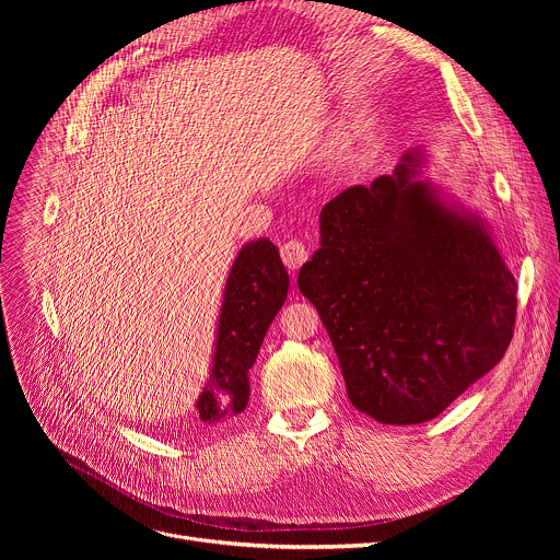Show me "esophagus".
<instances>
[{"instance_id": "obj_1", "label": "esophagus", "mask_w": 560, "mask_h": 560, "mask_svg": "<svg viewBox=\"0 0 560 560\" xmlns=\"http://www.w3.org/2000/svg\"><path fill=\"white\" fill-rule=\"evenodd\" d=\"M281 258H283V262L288 265L290 270H300L302 265L306 262V258H308V249L300 241H285L281 245Z\"/></svg>"}]
</instances>
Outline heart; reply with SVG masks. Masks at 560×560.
Returning a JSON list of instances; mask_svg holds the SVG:
<instances>
[{
  "mask_svg": "<svg viewBox=\"0 0 560 560\" xmlns=\"http://www.w3.org/2000/svg\"><path fill=\"white\" fill-rule=\"evenodd\" d=\"M229 201H231V203H233V201H235V197H231V199H229Z\"/></svg>",
  "mask_w": 560,
  "mask_h": 560,
  "instance_id": "obj_1",
  "label": "heart"
}]
</instances>
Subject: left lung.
<instances>
[{"instance_id":"obj_1","label":"left lung","mask_w":560,"mask_h":560,"mask_svg":"<svg viewBox=\"0 0 560 560\" xmlns=\"http://www.w3.org/2000/svg\"><path fill=\"white\" fill-rule=\"evenodd\" d=\"M418 156L351 186L319 213L300 270L349 401L384 424L433 420L490 372L513 338L517 281L475 215L416 182Z\"/></svg>"}]
</instances>
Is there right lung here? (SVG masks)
I'll return each instance as SVG.
<instances>
[{
	"label": "right lung",
	"mask_w": 560,
	"mask_h": 560,
	"mask_svg": "<svg viewBox=\"0 0 560 560\" xmlns=\"http://www.w3.org/2000/svg\"><path fill=\"white\" fill-rule=\"evenodd\" d=\"M288 283L279 249L268 238L241 249L224 288L211 384L197 399L201 424L226 422L245 410L249 368L265 331L285 302Z\"/></svg>",
	"instance_id": "add662e5"
}]
</instances>
